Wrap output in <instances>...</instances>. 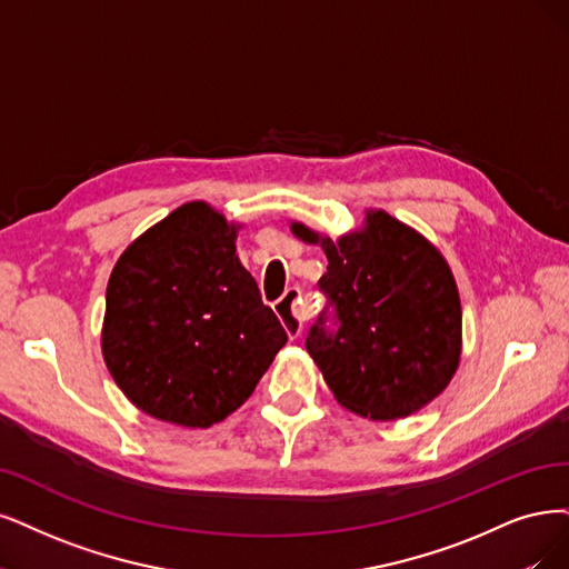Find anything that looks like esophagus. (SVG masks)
Masks as SVG:
<instances>
[{
	"mask_svg": "<svg viewBox=\"0 0 569 569\" xmlns=\"http://www.w3.org/2000/svg\"><path fill=\"white\" fill-rule=\"evenodd\" d=\"M277 311L283 321V328L290 340H298L305 328V321L311 317V307L302 300L300 288H288L283 298L277 302Z\"/></svg>",
	"mask_w": 569,
	"mask_h": 569,
	"instance_id": "34e87169",
	"label": "esophagus"
}]
</instances>
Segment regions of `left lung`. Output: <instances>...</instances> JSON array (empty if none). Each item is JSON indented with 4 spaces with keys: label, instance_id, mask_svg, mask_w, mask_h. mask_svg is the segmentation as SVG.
Instances as JSON below:
<instances>
[{
    "label": "left lung",
    "instance_id": "left-lung-1",
    "mask_svg": "<svg viewBox=\"0 0 569 569\" xmlns=\"http://www.w3.org/2000/svg\"><path fill=\"white\" fill-rule=\"evenodd\" d=\"M292 234L321 246L328 271L319 288L340 328L323 317L307 351L335 401L375 422L403 419L446 391L461 356V302L440 250L387 210H366L363 227L330 239L302 222Z\"/></svg>",
    "mask_w": 569,
    "mask_h": 569
}]
</instances>
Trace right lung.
I'll return each instance as SVG.
<instances>
[{
    "label": "right lung",
    "instance_id": "1",
    "mask_svg": "<svg viewBox=\"0 0 569 569\" xmlns=\"http://www.w3.org/2000/svg\"><path fill=\"white\" fill-rule=\"evenodd\" d=\"M241 224L189 201L117 260L104 296L102 359L154 419L208 429L256 391L288 335L237 256Z\"/></svg>",
    "mask_w": 569,
    "mask_h": 569
}]
</instances>
